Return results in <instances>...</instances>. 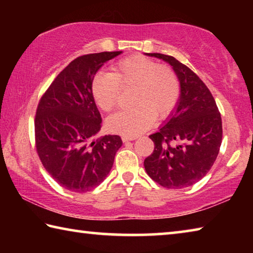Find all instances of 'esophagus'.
Here are the masks:
<instances>
[{
	"mask_svg": "<svg viewBox=\"0 0 253 253\" xmlns=\"http://www.w3.org/2000/svg\"><path fill=\"white\" fill-rule=\"evenodd\" d=\"M136 138H137L136 136H127V135L122 136L123 142H128V140H134V139H136Z\"/></svg>",
	"mask_w": 253,
	"mask_h": 253,
	"instance_id": "obj_1",
	"label": "esophagus"
}]
</instances>
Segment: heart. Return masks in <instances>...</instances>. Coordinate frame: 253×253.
Masks as SVG:
<instances>
[{"label":"heart","instance_id":"1","mask_svg":"<svg viewBox=\"0 0 253 253\" xmlns=\"http://www.w3.org/2000/svg\"><path fill=\"white\" fill-rule=\"evenodd\" d=\"M121 84L134 87L135 107L121 110L107 121L108 128L122 135L135 136L148 129L155 116L166 118L176 106L181 85L175 71L168 66L157 65L144 55L134 54L118 61L110 72H98L91 83V93L101 110L111 111L117 106Z\"/></svg>","mask_w":253,"mask_h":253}]
</instances>
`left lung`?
I'll use <instances>...</instances> for the list:
<instances>
[{
    "mask_svg": "<svg viewBox=\"0 0 253 253\" xmlns=\"http://www.w3.org/2000/svg\"><path fill=\"white\" fill-rule=\"evenodd\" d=\"M164 60L177 75L181 93L160 130L149 136L155 147L145 158L153 181L168 188H184L211 169L222 142V121L209 88L190 68L170 55L147 53Z\"/></svg>",
    "mask_w": 253,
    "mask_h": 253,
    "instance_id": "8db88e82",
    "label": "left lung"
}]
</instances>
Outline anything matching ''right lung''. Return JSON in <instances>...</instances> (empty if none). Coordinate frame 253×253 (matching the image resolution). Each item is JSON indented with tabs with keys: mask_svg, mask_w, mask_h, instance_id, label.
Returning a JSON list of instances; mask_svg holds the SVG:
<instances>
[{
	"mask_svg": "<svg viewBox=\"0 0 253 253\" xmlns=\"http://www.w3.org/2000/svg\"><path fill=\"white\" fill-rule=\"evenodd\" d=\"M122 51L81 55L50 84L38 105L34 130L41 163L59 185L84 193L109 174L122 138L95 136L101 116L91 93L97 71Z\"/></svg>",
	"mask_w": 253,
	"mask_h": 253,
	"instance_id": "add662e5",
	"label": "right lung"
}]
</instances>
